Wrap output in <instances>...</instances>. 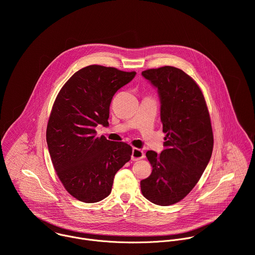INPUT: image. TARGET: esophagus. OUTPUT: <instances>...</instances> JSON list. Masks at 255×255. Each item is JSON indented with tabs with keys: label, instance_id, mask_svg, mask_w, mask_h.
<instances>
[{
	"label": "esophagus",
	"instance_id": "34e87169",
	"mask_svg": "<svg viewBox=\"0 0 255 255\" xmlns=\"http://www.w3.org/2000/svg\"><path fill=\"white\" fill-rule=\"evenodd\" d=\"M144 157V152L139 149V148H133L132 150V155H131V159L132 160H139V159H142Z\"/></svg>",
	"mask_w": 255,
	"mask_h": 255
}]
</instances>
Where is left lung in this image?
<instances>
[{
  "label": "left lung",
  "instance_id": "obj_1",
  "mask_svg": "<svg viewBox=\"0 0 255 255\" xmlns=\"http://www.w3.org/2000/svg\"><path fill=\"white\" fill-rule=\"evenodd\" d=\"M158 92L164 149L148 150L151 174L140 181L142 195L159 206L183 200L206 169L214 146L210 114L204 95L185 71L162 66L142 71Z\"/></svg>",
  "mask_w": 255,
  "mask_h": 255
}]
</instances>
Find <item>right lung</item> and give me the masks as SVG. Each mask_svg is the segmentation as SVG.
Returning a JSON list of instances; mask_svg holds the SVG:
<instances>
[{
  "label": "right lung",
  "mask_w": 255,
  "mask_h": 255,
  "mask_svg": "<svg viewBox=\"0 0 255 255\" xmlns=\"http://www.w3.org/2000/svg\"><path fill=\"white\" fill-rule=\"evenodd\" d=\"M135 75L89 65L64 84L54 101L46 129L49 154L63 187L81 202L97 203L110 195L116 172L131 158L129 144L98 137L96 127L109 125L113 96Z\"/></svg>",
  "instance_id": "right-lung-1"
}]
</instances>
